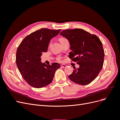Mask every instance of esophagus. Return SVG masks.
Returning a JSON list of instances; mask_svg holds the SVG:
<instances>
[{
    "instance_id": "1",
    "label": "esophagus",
    "mask_w": 120,
    "mask_h": 120,
    "mask_svg": "<svg viewBox=\"0 0 120 120\" xmlns=\"http://www.w3.org/2000/svg\"><path fill=\"white\" fill-rule=\"evenodd\" d=\"M60 66H61V67H63V68H66V67H67V65L64 64H61L60 65Z\"/></svg>"
}]
</instances>
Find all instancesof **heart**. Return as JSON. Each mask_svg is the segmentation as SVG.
<instances>
[{"mask_svg":"<svg viewBox=\"0 0 120 120\" xmlns=\"http://www.w3.org/2000/svg\"><path fill=\"white\" fill-rule=\"evenodd\" d=\"M66 40H67V39L66 38H59V41H60V43L63 42L64 41H66ZM57 60H59V61H60V60H61V57H59V58H58Z\"/></svg>","mask_w":120,"mask_h":120,"instance_id":"1","label":"heart"}]
</instances>
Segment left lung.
<instances>
[{
	"label": "left lung",
	"mask_w": 120,
	"mask_h": 120,
	"mask_svg": "<svg viewBox=\"0 0 120 120\" xmlns=\"http://www.w3.org/2000/svg\"><path fill=\"white\" fill-rule=\"evenodd\" d=\"M60 34L70 43L71 52L69 58L79 66L77 69L74 67L69 79L81 85L89 84L103 68L105 52L102 43L97 35L81 28L64 30Z\"/></svg>",
	"instance_id": "1"
}]
</instances>
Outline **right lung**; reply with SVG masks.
<instances>
[{
    "mask_svg": "<svg viewBox=\"0 0 120 120\" xmlns=\"http://www.w3.org/2000/svg\"><path fill=\"white\" fill-rule=\"evenodd\" d=\"M61 30L41 28L27 35L20 43L16 51V63L24 80L30 86L41 88L52 81L60 64H42L41 56L46 52L49 41Z\"/></svg>",
    "mask_w": 120,
    "mask_h": 120,
    "instance_id": "1",
    "label": "right lung"
}]
</instances>
